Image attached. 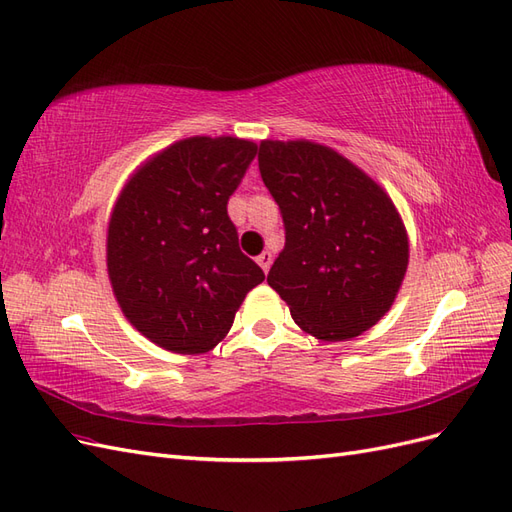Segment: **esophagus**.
Masks as SVG:
<instances>
[{
	"label": "esophagus",
	"instance_id": "esophagus-1",
	"mask_svg": "<svg viewBox=\"0 0 512 512\" xmlns=\"http://www.w3.org/2000/svg\"><path fill=\"white\" fill-rule=\"evenodd\" d=\"M257 264L261 266V270L268 272V270H270V266H272V253H270V251H264V253H261V255L257 257Z\"/></svg>",
	"mask_w": 512,
	"mask_h": 512
}]
</instances>
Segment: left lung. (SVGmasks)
Listing matches in <instances>:
<instances>
[{
	"mask_svg": "<svg viewBox=\"0 0 512 512\" xmlns=\"http://www.w3.org/2000/svg\"><path fill=\"white\" fill-rule=\"evenodd\" d=\"M259 173L283 216L285 248L268 272L296 324L321 341L375 326L407 270V233L367 173L311 141H261Z\"/></svg>",
	"mask_w": 512,
	"mask_h": 512,
	"instance_id": "obj_1",
	"label": "left lung"
}]
</instances>
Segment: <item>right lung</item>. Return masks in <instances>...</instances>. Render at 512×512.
<instances>
[{
    "label": "right lung",
    "instance_id": "obj_1",
    "mask_svg": "<svg viewBox=\"0 0 512 512\" xmlns=\"http://www.w3.org/2000/svg\"><path fill=\"white\" fill-rule=\"evenodd\" d=\"M255 154V143L233 137L178 141L141 167L115 203L107 233L115 298L130 324L169 352H210L266 279L240 251L227 214Z\"/></svg>",
    "mask_w": 512,
    "mask_h": 512
}]
</instances>
